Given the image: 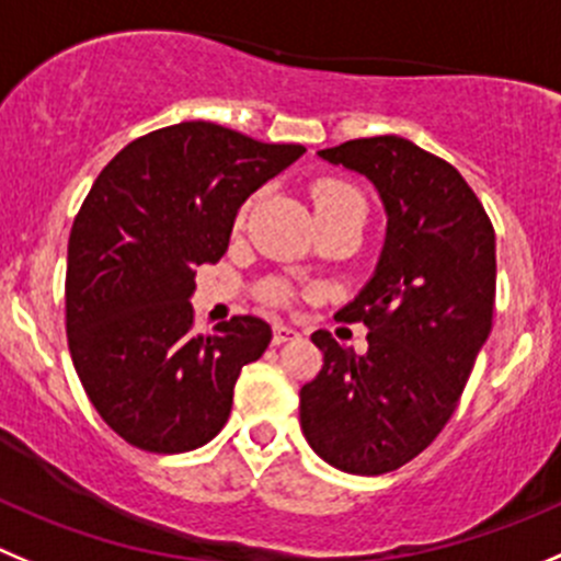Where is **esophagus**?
<instances>
[{
  "label": "esophagus",
  "mask_w": 561,
  "mask_h": 561,
  "mask_svg": "<svg viewBox=\"0 0 561 561\" xmlns=\"http://www.w3.org/2000/svg\"><path fill=\"white\" fill-rule=\"evenodd\" d=\"M297 330H291L289 324H275V333H272V344H284V341L295 339Z\"/></svg>",
  "instance_id": "1"
}]
</instances>
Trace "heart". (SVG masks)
Segmentation results:
<instances>
[{"mask_svg": "<svg viewBox=\"0 0 561 561\" xmlns=\"http://www.w3.org/2000/svg\"><path fill=\"white\" fill-rule=\"evenodd\" d=\"M313 206H317V217L344 215V211H355V215L364 217V197H360V192L355 186L344 184V181H319L313 186ZM264 297L272 302L289 300V286H266Z\"/></svg>", "mask_w": 561, "mask_h": 561, "instance_id": "heart-1", "label": "heart"}]
</instances>
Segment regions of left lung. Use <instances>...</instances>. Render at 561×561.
I'll list each match as a JSON object with an SVG mask.
<instances>
[{
    "instance_id": "8db88e82",
    "label": "left lung",
    "mask_w": 561,
    "mask_h": 561,
    "mask_svg": "<svg viewBox=\"0 0 561 561\" xmlns=\"http://www.w3.org/2000/svg\"><path fill=\"white\" fill-rule=\"evenodd\" d=\"M319 157L375 184L388 228L375 275L335 313L369 328V350L311 335L324 364L302 386L300 424L324 462L380 477L421 455L460 402L493 328L495 231L466 179L404 137Z\"/></svg>"
}]
</instances>
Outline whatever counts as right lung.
<instances>
[{
	"mask_svg": "<svg viewBox=\"0 0 561 561\" xmlns=\"http://www.w3.org/2000/svg\"><path fill=\"white\" fill-rule=\"evenodd\" d=\"M302 153L186 121L129 142L93 181L68 239L66 333L84 393L126 444L181 455L226 426L272 328L233 317L197 333L195 266L222 259L239 206Z\"/></svg>",
	"mask_w": 561,
	"mask_h": 561,
	"instance_id": "right-lung-1",
	"label": "right lung"
}]
</instances>
